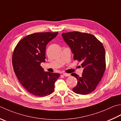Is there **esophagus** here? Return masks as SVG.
Returning <instances> with one entry per match:
<instances>
[{
	"instance_id": "obj_1",
	"label": "esophagus",
	"mask_w": 121,
	"mask_h": 121,
	"mask_svg": "<svg viewBox=\"0 0 121 121\" xmlns=\"http://www.w3.org/2000/svg\"><path fill=\"white\" fill-rule=\"evenodd\" d=\"M62 74H63V75H64V76H65V77H69L70 75V74H69V73H63Z\"/></svg>"
}]
</instances>
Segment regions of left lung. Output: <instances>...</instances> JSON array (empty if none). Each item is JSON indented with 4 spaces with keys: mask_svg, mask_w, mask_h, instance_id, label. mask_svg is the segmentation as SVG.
<instances>
[{
    "mask_svg": "<svg viewBox=\"0 0 121 121\" xmlns=\"http://www.w3.org/2000/svg\"><path fill=\"white\" fill-rule=\"evenodd\" d=\"M62 37L73 54L74 60L81 62L84 68L81 77L76 73L78 83L73 91L86 95L95 90L105 70V49L94 35L87 33L73 31L63 33Z\"/></svg>",
    "mask_w": 121,
    "mask_h": 121,
    "instance_id": "left-lung-1",
    "label": "left lung"
}]
</instances>
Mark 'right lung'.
Listing matches in <instances>:
<instances>
[{"mask_svg":"<svg viewBox=\"0 0 121 121\" xmlns=\"http://www.w3.org/2000/svg\"><path fill=\"white\" fill-rule=\"evenodd\" d=\"M58 32L34 33L18 42L13 54L14 71L23 87L37 96L49 95L54 91L59 73L44 72L40 64L45 62L47 44Z\"/></svg>","mask_w":121,"mask_h":121,"instance_id":"right-lung-1","label":"right lung"}]
</instances>
